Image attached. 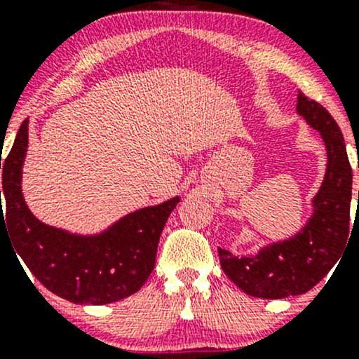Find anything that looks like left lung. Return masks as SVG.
Returning a JSON list of instances; mask_svg holds the SVG:
<instances>
[{
  "label": "left lung",
  "mask_w": 359,
  "mask_h": 359,
  "mask_svg": "<svg viewBox=\"0 0 359 359\" xmlns=\"http://www.w3.org/2000/svg\"><path fill=\"white\" fill-rule=\"evenodd\" d=\"M297 113L319 131L327 154L324 180L312 199L314 212L297 234L263 246L257 255L240 258L217 250L229 280L245 294L259 299L306 294L336 265L349 241L353 170L343 133L329 111L300 90Z\"/></svg>",
  "instance_id": "obj_1"
}]
</instances>
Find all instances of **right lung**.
I'll return each mask as SVG.
<instances>
[{"instance_id":"add662e5","label":"right lung","mask_w":359,"mask_h":359,"mask_svg":"<svg viewBox=\"0 0 359 359\" xmlns=\"http://www.w3.org/2000/svg\"><path fill=\"white\" fill-rule=\"evenodd\" d=\"M28 119L6 160L0 158L6 212L0 199V229L8 226L16 253L45 288L74 304L102 306L138 292L155 266L163 226L180 197L126 214L97 234H74L32 214L22 192ZM22 265V263H20Z\"/></svg>"}]
</instances>
